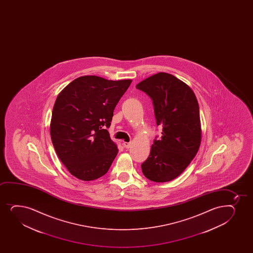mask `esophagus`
<instances>
[{
	"label": "esophagus",
	"instance_id": "esophagus-1",
	"mask_svg": "<svg viewBox=\"0 0 253 253\" xmlns=\"http://www.w3.org/2000/svg\"><path fill=\"white\" fill-rule=\"evenodd\" d=\"M131 142H123V146H124V147H125L126 148H130V147H131Z\"/></svg>",
	"mask_w": 253,
	"mask_h": 253
}]
</instances>
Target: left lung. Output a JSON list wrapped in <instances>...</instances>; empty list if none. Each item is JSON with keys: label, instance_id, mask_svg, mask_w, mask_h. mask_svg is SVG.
Here are the masks:
<instances>
[{"label": "left lung", "instance_id": "8db88e82", "mask_svg": "<svg viewBox=\"0 0 253 253\" xmlns=\"http://www.w3.org/2000/svg\"><path fill=\"white\" fill-rule=\"evenodd\" d=\"M136 87L151 98L156 124L162 127L142 164V173L154 182L169 181L185 170L200 147L198 100L188 85L169 73L151 76Z\"/></svg>", "mask_w": 253, "mask_h": 253}]
</instances>
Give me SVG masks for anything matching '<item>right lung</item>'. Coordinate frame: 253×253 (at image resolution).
<instances>
[{
	"label": "right lung",
	"instance_id": "1",
	"mask_svg": "<svg viewBox=\"0 0 253 253\" xmlns=\"http://www.w3.org/2000/svg\"><path fill=\"white\" fill-rule=\"evenodd\" d=\"M131 83L83 76L59 93L50 137L59 159L73 176L88 181L107 173L118 148L106 129Z\"/></svg>",
	"mask_w": 253,
	"mask_h": 253
}]
</instances>
